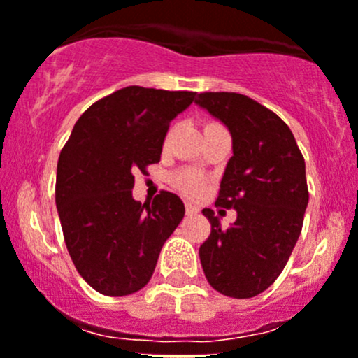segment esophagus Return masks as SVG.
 Listing matches in <instances>:
<instances>
[{
  "label": "esophagus",
  "mask_w": 358,
  "mask_h": 358,
  "mask_svg": "<svg viewBox=\"0 0 358 358\" xmlns=\"http://www.w3.org/2000/svg\"><path fill=\"white\" fill-rule=\"evenodd\" d=\"M185 213L187 215H197V213H199V208L194 206V204H190V203H187L185 204Z\"/></svg>",
  "instance_id": "34e87169"
}]
</instances>
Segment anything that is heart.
<instances>
[{"label": "heart", "mask_w": 358, "mask_h": 358, "mask_svg": "<svg viewBox=\"0 0 358 358\" xmlns=\"http://www.w3.org/2000/svg\"><path fill=\"white\" fill-rule=\"evenodd\" d=\"M211 126V124H208ZM173 183L178 190H182L187 196H197L201 194L204 187V180L196 169H183V171H178L175 176H173Z\"/></svg>", "instance_id": "heart-1"}]
</instances>
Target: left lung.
Segmentation results:
<instances>
[{"label": "left lung", "mask_w": 358, "mask_h": 358, "mask_svg": "<svg viewBox=\"0 0 358 358\" xmlns=\"http://www.w3.org/2000/svg\"><path fill=\"white\" fill-rule=\"evenodd\" d=\"M196 103L232 136L215 206L238 213L224 229L204 208L211 232L199 248L201 266L217 292L248 299L275 283L299 239L310 199L306 164L289 126L248 96L201 92Z\"/></svg>", "instance_id": "1"}]
</instances>
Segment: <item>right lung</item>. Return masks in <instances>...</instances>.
<instances>
[{"label": "right lung", "instance_id": "1", "mask_svg": "<svg viewBox=\"0 0 358 358\" xmlns=\"http://www.w3.org/2000/svg\"><path fill=\"white\" fill-rule=\"evenodd\" d=\"M196 92L124 87L76 120L57 162L55 204L76 271L103 296L150 282L159 253L185 215L176 194L133 199L134 173L161 161L169 124Z\"/></svg>", "mask_w": 358, "mask_h": 358}]
</instances>
